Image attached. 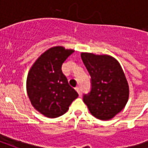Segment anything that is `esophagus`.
<instances>
[{
	"mask_svg": "<svg viewBox=\"0 0 148 148\" xmlns=\"http://www.w3.org/2000/svg\"><path fill=\"white\" fill-rule=\"evenodd\" d=\"M75 90H77V92L78 93L79 96H81L82 93H81V89H80V88H79V87H76V88H75Z\"/></svg>",
	"mask_w": 148,
	"mask_h": 148,
	"instance_id": "34e87169",
	"label": "esophagus"
}]
</instances>
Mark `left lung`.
Instances as JSON below:
<instances>
[{
  "label": "left lung",
  "instance_id": "8db88e82",
  "mask_svg": "<svg viewBox=\"0 0 148 148\" xmlns=\"http://www.w3.org/2000/svg\"><path fill=\"white\" fill-rule=\"evenodd\" d=\"M82 60L90 75L91 89L83 101L97 119H111L121 111L129 97V87L121 65L109 55L81 53Z\"/></svg>",
  "mask_w": 148,
  "mask_h": 148
}]
</instances>
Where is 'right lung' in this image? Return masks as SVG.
<instances>
[{"label": "right lung", "instance_id": "obj_1", "mask_svg": "<svg viewBox=\"0 0 148 148\" xmlns=\"http://www.w3.org/2000/svg\"><path fill=\"white\" fill-rule=\"evenodd\" d=\"M74 50L58 46L51 47L38 58L27 75V92L31 104L50 118L67 112L78 94L63 74V63Z\"/></svg>", "mask_w": 148, "mask_h": 148}]
</instances>
